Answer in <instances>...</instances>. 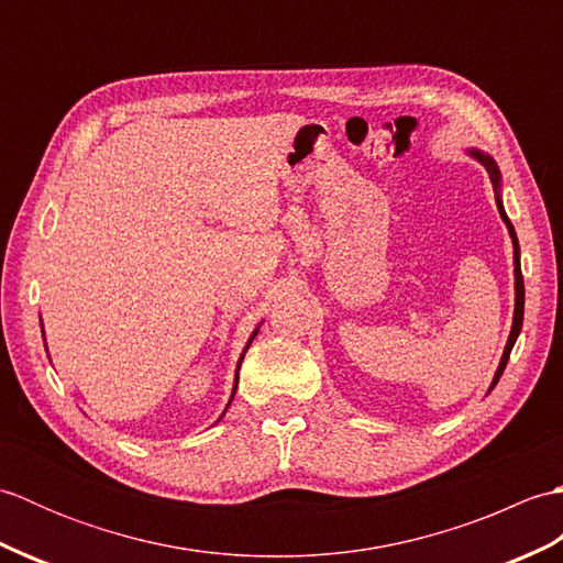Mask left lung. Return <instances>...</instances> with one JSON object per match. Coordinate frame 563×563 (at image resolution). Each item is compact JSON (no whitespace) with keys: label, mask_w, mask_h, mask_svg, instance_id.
Listing matches in <instances>:
<instances>
[{"label":"left lung","mask_w":563,"mask_h":563,"mask_svg":"<svg viewBox=\"0 0 563 563\" xmlns=\"http://www.w3.org/2000/svg\"><path fill=\"white\" fill-rule=\"evenodd\" d=\"M464 152L470 154V157H472L474 162H479V164L484 166V169H486L488 178H492L494 190H496V208H498L500 220H504L506 227H508V234H510V242H512V275H516V307H512V324H510V333H508L504 355H500V363H498L496 373H494V379H492V385H488V391H486V394H492V389L498 385L500 375H504V369H506V365H508V357H510L512 345H516V341H518V336H520V331H522V317H525V283H522V271H520V244H518V234H516V227H512V222L508 220L506 208H504V196H500V188H504V176H500L498 164H496V159L492 157V154L479 150V147H466Z\"/></svg>","instance_id":"left-lung-1"}]
</instances>
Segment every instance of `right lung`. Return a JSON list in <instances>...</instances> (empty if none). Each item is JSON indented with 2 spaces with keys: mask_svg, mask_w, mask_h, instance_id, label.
Here are the masks:
<instances>
[{
  "mask_svg": "<svg viewBox=\"0 0 563 563\" xmlns=\"http://www.w3.org/2000/svg\"><path fill=\"white\" fill-rule=\"evenodd\" d=\"M261 324L263 321H258V327L251 331V336H249V341H246V345H244V351H242V355H239V361H236V369H234V385H232V394H230V401H227V406H224V411L220 413V418L214 423H220L222 421V416L227 413V409H230V404H232V399H234V394H236V385H239V367H242V361H244V355H246V351H249V345H251V341H254L256 336H258V329H261ZM41 329H43V324H41ZM43 341H45V329H43Z\"/></svg>",
  "mask_w": 563,
  "mask_h": 563,
  "instance_id": "1",
  "label": "right lung"
}]
</instances>
